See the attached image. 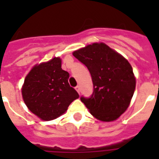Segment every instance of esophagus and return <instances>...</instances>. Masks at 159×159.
Returning a JSON list of instances; mask_svg holds the SVG:
<instances>
[{
    "instance_id": "obj_1",
    "label": "esophagus",
    "mask_w": 159,
    "mask_h": 159,
    "mask_svg": "<svg viewBox=\"0 0 159 159\" xmlns=\"http://www.w3.org/2000/svg\"><path fill=\"white\" fill-rule=\"evenodd\" d=\"M75 89H76V91H77V92H78V93H79V94H80V92H81V90H80V87H79V86H77V87H75Z\"/></svg>"
}]
</instances>
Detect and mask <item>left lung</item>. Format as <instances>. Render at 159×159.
Returning a JSON list of instances; mask_svg holds the SVG:
<instances>
[{"mask_svg": "<svg viewBox=\"0 0 159 159\" xmlns=\"http://www.w3.org/2000/svg\"><path fill=\"white\" fill-rule=\"evenodd\" d=\"M87 67L93 92L81 101L96 118L112 121L128 108L135 89V77L129 62L105 43H93L72 53Z\"/></svg>", "mask_w": 159, "mask_h": 159, "instance_id": "8db88e82", "label": "left lung"}]
</instances>
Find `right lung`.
Wrapping results in <instances>:
<instances>
[{
    "instance_id": "1",
    "label": "right lung",
    "mask_w": 159,
    "mask_h": 159,
    "mask_svg": "<svg viewBox=\"0 0 159 159\" xmlns=\"http://www.w3.org/2000/svg\"><path fill=\"white\" fill-rule=\"evenodd\" d=\"M69 73L61 67V59H53L32 68L22 87L29 110L43 120H52L67 111L79 95L68 83Z\"/></svg>"
}]
</instances>
